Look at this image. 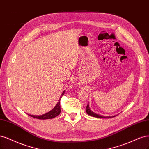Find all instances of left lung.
I'll return each mask as SVG.
<instances>
[{
  "label": "left lung",
  "mask_w": 149,
  "mask_h": 149,
  "mask_svg": "<svg viewBox=\"0 0 149 149\" xmlns=\"http://www.w3.org/2000/svg\"><path fill=\"white\" fill-rule=\"evenodd\" d=\"M86 112L87 113H88L89 115L92 116L93 117H96V118H113L114 116H102V115H99L98 114H96L95 113H94L92 111H91L90 110V108L89 106V104H88L86 107Z\"/></svg>",
  "instance_id": "obj_1"
}]
</instances>
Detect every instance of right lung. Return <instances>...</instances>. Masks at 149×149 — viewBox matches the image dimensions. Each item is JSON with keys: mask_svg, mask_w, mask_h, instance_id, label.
I'll return each instance as SVG.
<instances>
[{"mask_svg": "<svg viewBox=\"0 0 149 149\" xmlns=\"http://www.w3.org/2000/svg\"><path fill=\"white\" fill-rule=\"evenodd\" d=\"M65 92V91L63 92L62 94L61 95V97H60V99L58 102V103L57 105H55V107L54 108V109L50 110L49 112L47 113L44 114L42 115H40V116H37V115H31L28 114L30 116H31L33 118H35L39 119V120H46V119H52L54 118L57 116L58 115H60V100L61 98L62 97V96L64 95Z\"/></svg>", "mask_w": 149, "mask_h": 149, "instance_id": "add662e5", "label": "right lung"}]
</instances>
